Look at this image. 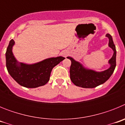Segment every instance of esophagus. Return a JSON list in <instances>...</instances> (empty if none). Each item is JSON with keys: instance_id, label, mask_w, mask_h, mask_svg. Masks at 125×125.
<instances>
[{"instance_id": "1", "label": "esophagus", "mask_w": 125, "mask_h": 125, "mask_svg": "<svg viewBox=\"0 0 125 125\" xmlns=\"http://www.w3.org/2000/svg\"><path fill=\"white\" fill-rule=\"evenodd\" d=\"M62 54V56H66V52H62L61 54Z\"/></svg>"}]
</instances>
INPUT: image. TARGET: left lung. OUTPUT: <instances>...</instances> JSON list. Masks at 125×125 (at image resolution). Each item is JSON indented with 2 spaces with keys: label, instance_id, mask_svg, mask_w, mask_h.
Listing matches in <instances>:
<instances>
[{
  "label": "left lung",
  "instance_id": "left-lung-1",
  "mask_svg": "<svg viewBox=\"0 0 125 125\" xmlns=\"http://www.w3.org/2000/svg\"><path fill=\"white\" fill-rule=\"evenodd\" d=\"M109 39L108 46L113 51V54L108 61L110 68L103 71H96L85 68L82 64L71 57H67L71 61L70 67L71 80L76 86L84 88H93L102 84L111 77L116 67V51L113 38L110 34L106 35Z\"/></svg>",
  "mask_w": 125,
  "mask_h": 125
}]
</instances>
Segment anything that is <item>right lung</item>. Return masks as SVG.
Here are the masks:
<instances>
[{
    "label": "right lung",
    "mask_w": 125,
    "mask_h": 125,
    "mask_svg": "<svg viewBox=\"0 0 125 125\" xmlns=\"http://www.w3.org/2000/svg\"><path fill=\"white\" fill-rule=\"evenodd\" d=\"M15 42L11 39L5 53L6 67L11 77L22 86L35 88L46 84L53 68L65 59L62 56L50 57L34 64L19 62L12 52Z\"/></svg>",
    "instance_id": "add662e5"
}]
</instances>
